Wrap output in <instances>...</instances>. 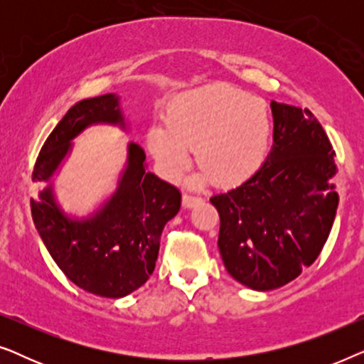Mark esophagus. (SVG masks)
<instances>
[{
    "instance_id": "esophagus-1",
    "label": "esophagus",
    "mask_w": 364,
    "mask_h": 364,
    "mask_svg": "<svg viewBox=\"0 0 364 364\" xmlns=\"http://www.w3.org/2000/svg\"><path fill=\"white\" fill-rule=\"evenodd\" d=\"M200 202H202L200 197H193V196H191V193H183V197H182V205L186 208H193Z\"/></svg>"
}]
</instances>
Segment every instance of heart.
Instances as JSON below:
<instances>
[{
  "mask_svg": "<svg viewBox=\"0 0 364 364\" xmlns=\"http://www.w3.org/2000/svg\"><path fill=\"white\" fill-rule=\"evenodd\" d=\"M167 124L149 129L147 142L168 178L181 177L192 162V149L203 168L192 178L200 186L217 178L235 186L260 171L270 151L273 119L265 99L240 89L207 86L193 89L167 109Z\"/></svg>",
  "mask_w": 364,
  "mask_h": 364,
  "instance_id": "b5f03b06",
  "label": "heart"
}]
</instances>
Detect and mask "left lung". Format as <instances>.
<instances>
[{"mask_svg":"<svg viewBox=\"0 0 364 364\" xmlns=\"http://www.w3.org/2000/svg\"><path fill=\"white\" fill-rule=\"evenodd\" d=\"M273 146L255 176L210 198L227 272L257 291L295 280L320 255L336 217L330 139L305 109L272 101Z\"/></svg>","mask_w":364,"mask_h":364,"instance_id":"1","label":"left lung"}]
</instances>
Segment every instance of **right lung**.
<instances>
[{
    "label": "right lung",
    "instance_id": "1",
    "mask_svg": "<svg viewBox=\"0 0 364 364\" xmlns=\"http://www.w3.org/2000/svg\"><path fill=\"white\" fill-rule=\"evenodd\" d=\"M92 126L131 131L117 94L77 102L49 134L34 166L33 181L44 188L31 200V213L49 255L69 280L97 296L122 298L152 275L164 227L181 208V192L149 172L144 149L129 141L114 192L86 215L64 210L54 182L74 139Z\"/></svg>",
    "mask_w": 364,
    "mask_h": 364
}]
</instances>
